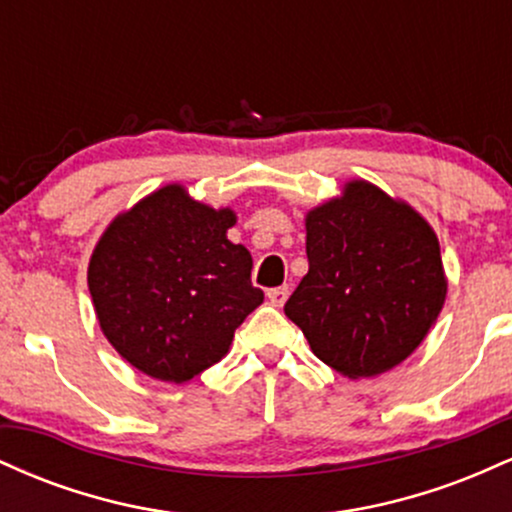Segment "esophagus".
Segmentation results:
<instances>
[{
	"label": "esophagus",
	"mask_w": 512,
	"mask_h": 512,
	"mask_svg": "<svg viewBox=\"0 0 512 512\" xmlns=\"http://www.w3.org/2000/svg\"><path fill=\"white\" fill-rule=\"evenodd\" d=\"M267 298L269 303L276 305V308H281V305L286 303V298H289V286H276V289H269Z\"/></svg>",
	"instance_id": "esophagus-1"
}]
</instances>
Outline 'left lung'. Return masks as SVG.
<instances>
[{"mask_svg": "<svg viewBox=\"0 0 512 512\" xmlns=\"http://www.w3.org/2000/svg\"><path fill=\"white\" fill-rule=\"evenodd\" d=\"M308 274L284 305L313 354L346 378L399 366L445 303L433 228L366 180L305 216Z\"/></svg>", "mask_w": 512, "mask_h": 512, "instance_id": "8db88e82", "label": "left lung"}]
</instances>
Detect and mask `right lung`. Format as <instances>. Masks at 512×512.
<instances>
[{"instance_id": "1", "label": "right lung", "mask_w": 512, "mask_h": 512, "mask_svg": "<svg viewBox=\"0 0 512 512\" xmlns=\"http://www.w3.org/2000/svg\"><path fill=\"white\" fill-rule=\"evenodd\" d=\"M231 209L166 185L105 228L88 262L101 330L134 368L187 383L228 354L233 334L264 293L252 257L226 238Z\"/></svg>"}]
</instances>
